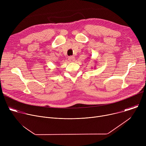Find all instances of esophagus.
<instances>
[{"mask_svg":"<svg viewBox=\"0 0 146 146\" xmlns=\"http://www.w3.org/2000/svg\"><path fill=\"white\" fill-rule=\"evenodd\" d=\"M68 59L70 62H74V61L75 60V58L73 56H70L68 58Z\"/></svg>","mask_w":146,"mask_h":146,"instance_id":"34e87169","label":"esophagus"}]
</instances>
